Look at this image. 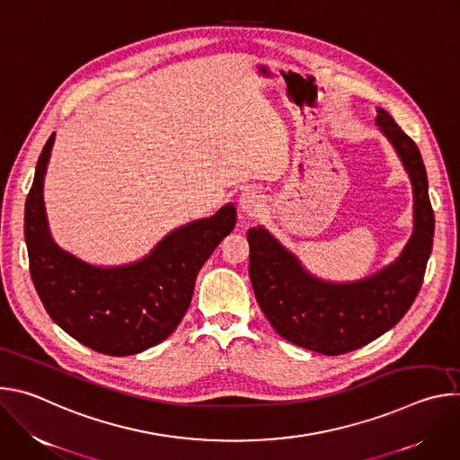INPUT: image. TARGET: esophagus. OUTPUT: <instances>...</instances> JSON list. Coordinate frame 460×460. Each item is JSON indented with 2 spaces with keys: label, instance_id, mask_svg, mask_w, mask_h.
I'll list each match as a JSON object with an SVG mask.
<instances>
[{
  "label": "esophagus",
  "instance_id": "esophagus-1",
  "mask_svg": "<svg viewBox=\"0 0 460 460\" xmlns=\"http://www.w3.org/2000/svg\"><path fill=\"white\" fill-rule=\"evenodd\" d=\"M238 206L245 217H254L264 208V196L260 194V190L247 187L238 196Z\"/></svg>",
  "mask_w": 460,
  "mask_h": 460
}]
</instances>
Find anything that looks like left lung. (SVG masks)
<instances>
[{
  "mask_svg": "<svg viewBox=\"0 0 460 460\" xmlns=\"http://www.w3.org/2000/svg\"><path fill=\"white\" fill-rule=\"evenodd\" d=\"M375 123L413 187V233L395 261L360 280L332 282L309 273L266 227L247 231L249 277L261 311L280 337L322 355L349 353L389 332L419 295L431 254L435 218L420 151L380 107Z\"/></svg>",
  "mask_w": 460,
  "mask_h": 460,
  "instance_id": "8db88e82",
  "label": "left lung"
}]
</instances>
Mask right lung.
I'll return each mask as SVG.
<instances>
[{
  "instance_id": "1",
  "label": "right lung",
  "mask_w": 460,
  "mask_h": 460,
  "mask_svg": "<svg viewBox=\"0 0 460 460\" xmlns=\"http://www.w3.org/2000/svg\"><path fill=\"white\" fill-rule=\"evenodd\" d=\"M56 135L47 140L25 204V242L34 288L65 333L111 357L142 353L164 342L181 322L194 280L217 245L234 229L236 208L167 233L151 251L123 266H94L56 243L43 181Z\"/></svg>"
}]
</instances>
